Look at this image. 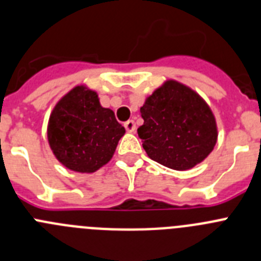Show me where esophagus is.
<instances>
[{
  "instance_id": "esophagus-1",
  "label": "esophagus",
  "mask_w": 261,
  "mask_h": 261,
  "mask_svg": "<svg viewBox=\"0 0 261 261\" xmlns=\"http://www.w3.org/2000/svg\"><path fill=\"white\" fill-rule=\"evenodd\" d=\"M125 127L126 130L128 131V133H134L136 128V125H135V121L134 119H128L127 122H125Z\"/></svg>"
}]
</instances>
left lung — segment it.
I'll list each match as a JSON object with an SVG mask.
<instances>
[{
	"instance_id": "1",
	"label": "left lung",
	"mask_w": 261,
	"mask_h": 261,
	"mask_svg": "<svg viewBox=\"0 0 261 261\" xmlns=\"http://www.w3.org/2000/svg\"><path fill=\"white\" fill-rule=\"evenodd\" d=\"M138 128L150 160L186 171L201 164L218 142V126L208 104L191 87L167 80L140 108Z\"/></svg>"
}]
</instances>
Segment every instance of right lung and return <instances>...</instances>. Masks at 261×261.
Wrapping results in <instances>:
<instances>
[{
  "label": "right lung",
  "instance_id": "add662e5",
  "mask_svg": "<svg viewBox=\"0 0 261 261\" xmlns=\"http://www.w3.org/2000/svg\"><path fill=\"white\" fill-rule=\"evenodd\" d=\"M126 130L96 91L79 85L55 104L47 123L54 155L68 170L91 174L107 165Z\"/></svg>",
  "mask_w": 261,
  "mask_h": 261
}]
</instances>
